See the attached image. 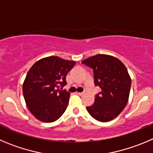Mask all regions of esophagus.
Returning <instances> with one entry per match:
<instances>
[{
	"mask_svg": "<svg viewBox=\"0 0 153 153\" xmlns=\"http://www.w3.org/2000/svg\"><path fill=\"white\" fill-rule=\"evenodd\" d=\"M77 94H78L79 96H82V95H84V94H85V93H84V92H79V93H77Z\"/></svg>",
	"mask_w": 153,
	"mask_h": 153,
	"instance_id": "obj_1",
	"label": "esophagus"
}]
</instances>
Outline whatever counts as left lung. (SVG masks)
Listing matches in <instances>:
<instances>
[{
	"instance_id": "left-lung-1",
	"label": "left lung",
	"mask_w": 153,
	"mask_h": 153,
	"mask_svg": "<svg viewBox=\"0 0 153 153\" xmlns=\"http://www.w3.org/2000/svg\"><path fill=\"white\" fill-rule=\"evenodd\" d=\"M81 62L93 68L94 85L101 88L94 104L87 106V110L99 122H109L128 103L131 79L127 68L118 59L105 54L93 56Z\"/></svg>"
}]
</instances>
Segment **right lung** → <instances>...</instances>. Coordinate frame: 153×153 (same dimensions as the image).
Wrapping results in <instances>:
<instances>
[{
    "label": "right lung",
    "mask_w": 153,
    "mask_h": 153,
    "mask_svg": "<svg viewBox=\"0 0 153 153\" xmlns=\"http://www.w3.org/2000/svg\"><path fill=\"white\" fill-rule=\"evenodd\" d=\"M75 65V61L52 56L37 61L28 70L23 96L30 112L41 122H55L65 111L70 94L62 89L67 73Z\"/></svg>",
    "instance_id": "add662e5"
}]
</instances>
